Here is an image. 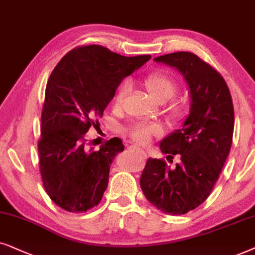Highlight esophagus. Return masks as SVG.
I'll list each match as a JSON object with an SVG mask.
<instances>
[{
	"mask_svg": "<svg viewBox=\"0 0 255 255\" xmlns=\"http://www.w3.org/2000/svg\"><path fill=\"white\" fill-rule=\"evenodd\" d=\"M129 149L130 150H134V151H137L138 154H141L142 156H143V157H147V152H145L144 150H142L141 148H138V147H135V145H130L129 147Z\"/></svg>",
	"mask_w": 255,
	"mask_h": 255,
	"instance_id": "esophagus-1",
	"label": "esophagus"
}]
</instances>
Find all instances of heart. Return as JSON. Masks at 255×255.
<instances>
[{
    "label": "heart",
    "mask_w": 255,
    "mask_h": 255,
    "mask_svg": "<svg viewBox=\"0 0 255 255\" xmlns=\"http://www.w3.org/2000/svg\"><path fill=\"white\" fill-rule=\"evenodd\" d=\"M144 85L148 92L158 101H164L170 99L177 91V81L175 78L164 71H156L148 74L144 79ZM129 93V84L124 81L119 86L117 94L114 97V105L117 107L122 106L126 97ZM172 113L178 114L182 110L181 104L178 101H174L171 104ZM162 133V127L158 124H149V122L137 121L134 122L127 128V134L131 140L138 144H147L150 142L152 136Z\"/></svg>",
    "instance_id": "heart-1"
}]
</instances>
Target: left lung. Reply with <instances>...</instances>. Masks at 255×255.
Wrapping results in <instances>:
<instances>
[{
    "label": "left lung",
    "instance_id": "left-lung-1",
    "mask_svg": "<svg viewBox=\"0 0 255 255\" xmlns=\"http://www.w3.org/2000/svg\"><path fill=\"white\" fill-rule=\"evenodd\" d=\"M175 67L189 86L190 113L182 127L163 138L159 149L172 162L149 158L140 184L145 198L159 211L185 215L211 193L232 145L234 110L230 90L218 71L191 52H174L154 58Z\"/></svg>",
    "mask_w": 255,
    "mask_h": 255
}]
</instances>
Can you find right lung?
<instances>
[{"instance_id": "obj_1", "label": "right lung", "mask_w": 255, "mask_h": 255, "mask_svg": "<svg viewBox=\"0 0 255 255\" xmlns=\"http://www.w3.org/2000/svg\"><path fill=\"white\" fill-rule=\"evenodd\" d=\"M150 58L86 45L71 50L54 67L46 84L38 154L44 189L59 208L79 213L100 203L112 162L125 145L113 137L94 150L85 134L99 127L98 119L122 79Z\"/></svg>"}]
</instances>
